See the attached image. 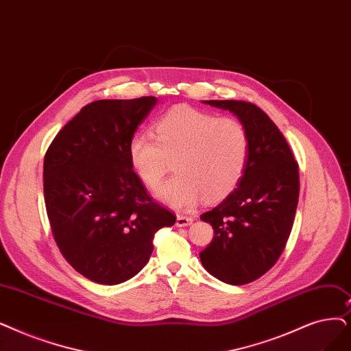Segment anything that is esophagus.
Segmentation results:
<instances>
[{
  "label": "esophagus",
  "instance_id": "obj_1",
  "mask_svg": "<svg viewBox=\"0 0 351 351\" xmlns=\"http://www.w3.org/2000/svg\"><path fill=\"white\" fill-rule=\"evenodd\" d=\"M193 222L192 217H185V215H178L176 217V226L182 228V226H188Z\"/></svg>",
  "mask_w": 351,
  "mask_h": 351
}]
</instances>
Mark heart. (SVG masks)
<instances>
[{"mask_svg":"<svg viewBox=\"0 0 351 351\" xmlns=\"http://www.w3.org/2000/svg\"><path fill=\"white\" fill-rule=\"evenodd\" d=\"M250 134L238 119L217 117L186 104L175 106L155 125V138L136 133L129 142L132 169L156 188L173 160L175 175L158 189L159 199L191 210L204 197L218 201L241 182L250 158Z\"/></svg>","mask_w":351,"mask_h":351,"instance_id":"heart-1","label":"heart"}]
</instances>
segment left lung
<instances>
[{"instance_id": "left-lung-1", "label": "left lung", "mask_w": 351, "mask_h": 351, "mask_svg": "<svg viewBox=\"0 0 351 351\" xmlns=\"http://www.w3.org/2000/svg\"><path fill=\"white\" fill-rule=\"evenodd\" d=\"M204 103L230 110L250 134V158L238 188L201 215L213 228V239L199 254L204 268L222 282L243 285L264 276L285 248L298 204V165L284 134L255 104Z\"/></svg>"}]
</instances>
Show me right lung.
<instances>
[{
    "label": "right lung",
    "instance_id": "1",
    "mask_svg": "<svg viewBox=\"0 0 351 351\" xmlns=\"http://www.w3.org/2000/svg\"><path fill=\"white\" fill-rule=\"evenodd\" d=\"M156 97L97 100L57 133L44 158V199L67 263L90 281L116 285L149 261L154 237L176 217L146 193L129 142Z\"/></svg>",
    "mask_w": 351,
    "mask_h": 351
}]
</instances>
